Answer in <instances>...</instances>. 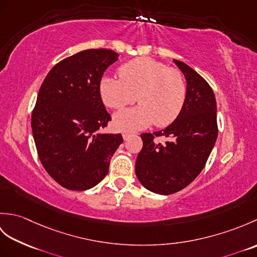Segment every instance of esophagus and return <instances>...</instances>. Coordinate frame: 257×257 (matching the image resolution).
I'll list each match as a JSON object with an SVG mask.
<instances>
[{"instance_id": "34e87169", "label": "esophagus", "mask_w": 257, "mask_h": 257, "mask_svg": "<svg viewBox=\"0 0 257 257\" xmlns=\"http://www.w3.org/2000/svg\"><path fill=\"white\" fill-rule=\"evenodd\" d=\"M122 138H123L124 141H127L130 138V134L129 133H123L122 134Z\"/></svg>"}]
</instances>
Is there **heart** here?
<instances>
[{
    "label": "heart",
    "instance_id": "heart-1",
    "mask_svg": "<svg viewBox=\"0 0 257 257\" xmlns=\"http://www.w3.org/2000/svg\"><path fill=\"white\" fill-rule=\"evenodd\" d=\"M120 77L103 76L99 83L100 97L106 106L119 109L138 98L140 105L113 114L119 132L133 133L156 123L165 127L176 119L187 96L182 75L178 70L149 57H139L122 65Z\"/></svg>",
    "mask_w": 257,
    "mask_h": 257
}]
</instances>
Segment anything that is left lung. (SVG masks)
I'll use <instances>...</instances> for the list:
<instances>
[{
  "mask_svg": "<svg viewBox=\"0 0 257 257\" xmlns=\"http://www.w3.org/2000/svg\"><path fill=\"white\" fill-rule=\"evenodd\" d=\"M184 75L187 96L179 116L167 128L143 134V149L136 160V176L151 192L168 195L184 189L203 170L217 138L216 100L204 78L178 59ZM167 137L163 145L154 136Z\"/></svg>",
  "mask_w": 257,
  "mask_h": 257,
  "instance_id": "8db88e82",
  "label": "left lung"
}]
</instances>
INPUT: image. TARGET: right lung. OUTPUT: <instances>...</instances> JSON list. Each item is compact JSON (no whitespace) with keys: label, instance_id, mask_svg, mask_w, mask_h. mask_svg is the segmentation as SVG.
<instances>
[{"label":"right lung","instance_id":"right-lung-1","mask_svg":"<svg viewBox=\"0 0 257 257\" xmlns=\"http://www.w3.org/2000/svg\"><path fill=\"white\" fill-rule=\"evenodd\" d=\"M110 50H86L54 66L38 91L32 132L47 173L74 191L94 188L107 176L122 144L120 134H103L111 117L99 92L105 70L118 61Z\"/></svg>","mask_w":257,"mask_h":257}]
</instances>
